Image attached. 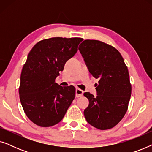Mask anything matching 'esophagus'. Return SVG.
<instances>
[{
  "instance_id": "34e87169",
  "label": "esophagus",
  "mask_w": 152,
  "mask_h": 152,
  "mask_svg": "<svg viewBox=\"0 0 152 152\" xmlns=\"http://www.w3.org/2000/svg\"><path fill=\"white\" fill-rule=\"evenodd\" d=\"M83 93H84V91L82 90H81L80 88H76V91H75V96L77 97H81L83 95Z\"/></svg>"
}]
</instances>
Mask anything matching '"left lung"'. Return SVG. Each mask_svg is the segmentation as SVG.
Masks as SVG:
<instances>
[{"label": "left lung", "mask_w": 152, "mask_h": 152, "mask_svg": "<svg viewBox=\"0 0 152 152\" xmlns=\"http://www.w3.org/2000/svg\"><path fill=\"white\" fill-rule=\"evenodd\" d=\"M79 50L89 72L99 79L96 97L84 93L89 101L85 118L98 129L113 128L125 115L132 94L127 67L118 50L102 41L85 40Z\"/></svg>", "instance_id": "1"}]
</instances>
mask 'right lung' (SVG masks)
I'll return each instance as SVG.
<instances>
[{
  "label": "right lung",
  "mask_w": 152,
  "mask_h": 152,
  "mask_svg": "<svg viewBox=\"0 0 152 152\" xmlns=\"http://www.w3.org/2000/svg\"><path fill=\"white\" fill-rule=\"evenodd\" d=\"M82 40L44 39L29 53L20 75L19 97L25 113L37 125L48 127L59 123L75 99V88L59 86L55 79Z\"/></svg>",
  "instance_id": "add662e5"
}]
</instances>
